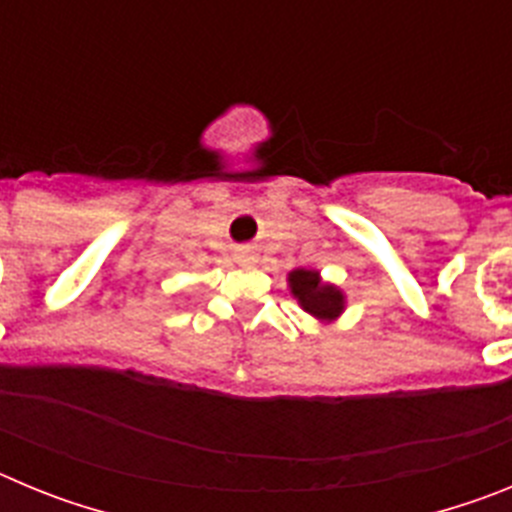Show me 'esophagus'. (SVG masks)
I'll return each instance as SVG.
<instances>
[{
	"label": "esophagus",
	"mask_w": 512,
	"mask_h": 512,
	"mask_svg": "<svg viewBox=\"0 0 512 512\" xmlns=\"http://www.w3.org/2000/svg\"><path fill=\"white\" fill-rule=\"evenodd\" d=\"M238 261H243V264H251V253L241 251V253H238Z\"/></svg>",
	"instance_id": "esophagus-1"
}]
</instances>
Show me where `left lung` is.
I'll return each mask as SVG.
<instances>
[{
  "instance_id": "1",
  "label": "left lung",
  "mask_w": 512,
  "mask_h": 512,
  "mask_svg": "<svg viewBox=\"0 0 512 512\" xmlns=\"http://www.w3.org/2000/svg\"><path fill=\"white\" fill-rule=\"evenodd\" d=\"M287 287L302 312L320 325L336 323L346 310V292L338 284L325 282L318 269H292L287 274Z\"/></svg>"
}]
</instances>
